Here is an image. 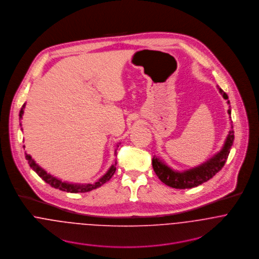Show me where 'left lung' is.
<instances>
[{
  "label": "left lung",
  "instance_id": "8db88e82",
  "mask_svg": "<svg viewBox=\"0 0 259 259\" xmlns=\"http://www.w3.org/2000/svg\"><path fill=\"white\" fill-rule=\"evenodd\" d=\"M218 89L220 90V93L223 95V97L228 100L229 96L227 95V93L222 88H220V87H218ZM228 104H230V100H228ZM228 112L230 115L231 113L230 108L228 110ZM230 123H232V121ZM232 128L233 127L231 125V129L220 152L214 154V156H212L210 159H208L201 165L189 169L187 171H183V172L175 171L167 164H165L162 160L154 156L152 159V165L156 175L164 184L175 189H192L200 186L204 182H207L217 172L222 170V168L225 166L227 162V159L230 154V148L232 146L233 139H234V135H233L234 132Z\"/></svg>",
  "mask_w": 259,
  "mask_h": 259
}]
</instances>
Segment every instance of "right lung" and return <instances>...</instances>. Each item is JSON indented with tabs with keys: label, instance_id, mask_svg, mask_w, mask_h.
<instances>
[{
	"label": "right lung",
	"instance_id": "add662e5",
	"mask_svg": "<svg viewBox=\"0 0 259 259\" xmlns=\"http://www.w3.org/2000/svg\"><path fill=\"white\" fill-rule=\"evenodd\" d=\"M26 103L23 105L21 111H20V120L23 118V114H24V109H25ZM20 125H22V123H20ZM23 130V129H22ZM25 147V146H24ZM117 147H119V145H117ZM26 159L28 160L29 167L36 172L46 183H48L49 185H51L52 187H54L55 189H58L60 191H64L67 193H87V192H90L94 189H97L99 187H101L103 184H105L106 182H108L112 176L114 175L116 171V161L115 163L109 168V170L105 175H103L97 182L93 183V184H70V183H66V182H62L61 180H58L56 177L52 176L51 174L45 171L41 167H39L34 160L26 153Z\"/></svg>",
	"mask_w": 259,
	"mask_h": 259
}]
</instances>
